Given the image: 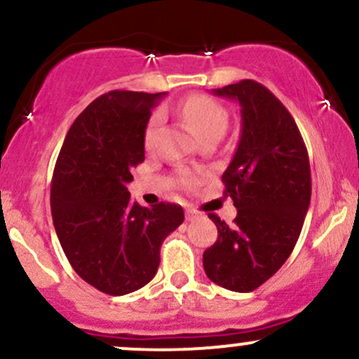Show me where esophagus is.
<instances>
[{"instance_id": "esophagus-1", "label": "esophagus", "mask_w": 359, "mask_h": 359, "mask_svg": "<svg viewBox=\"0 0 359 359\" xmlns=\"http://www.w3.org/2000/svg\"><path fill=\"white\" fill-rule=\"evenodd\" d=\"M201 214L196 211V209H192V208H189L187 211H185V219L187 221H194V219H197V217H199Z\"/></svg>"}]
</instances>
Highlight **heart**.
Returning a JSON list of instances; mask_svg holds the SVG:
<instances>
[{
    "instance_id": "heart-1",
    "label": "heart",
    "mask_w": 359,
    "mask_h": 359,
    "mask_svg": "<svg viewBox=\"0 0 359 359\" xmlns=\"http://www.w3.org/2000/svg\"><path fill=\"white\" fill-rule=\"evenodd\" d=\"M179 111L201 140L209 137L221 138L222 133L226 131V126H228V111H226L224 106L219 101L214 100V97L204 96V94H196V96L187 97L180 104ZM160 123H162V116L160 114H155L148 121L145 130L147 150H151L155 145ZM203 177L204 175L201 172L187 170V168H180L177 172V179H179L180 185H184V187H196L197 184H201Z\"/></svg>"
}]
</instances>
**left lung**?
Masks as SVG:
<instances>
[{
    "label": "left lung",
    "instance_id": "obj_1",
    "mask_svg": "<svg viewBox=\"0 0 359 359\" xmlns=\"http://www.w3.org/2000/svg\"><path fill=\"white\" fill-rule=\"evenodd\" d=\"M240 104L241 135L222 174L238 209L233 226L209 214L217 241L203 255L209 280L251 292L287 262L311 204V165L294 118L265 86L245 79L212 89Z\"/></svg>",
    "mask_w": 359,
    "mask_h": 359
}]
</instances>
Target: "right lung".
I'll use <instances>...</instances> for the list:
<instances>
[{
	"label": "right lung",
	"instance_id": "1",
	"mask_svg": "<svg viewBox=\"0 0 359 359\" xmlns=\"http://www.w3.org/2000/svg\"><path fill=\"white\" fill-rule=\"evenodd\" d=\"M165 94H102L72 123L53 168L50 208L62 250L82 280L108 295L147 285L163 240L184 221L179 204L143 208L126 187L145 160L151 109Z\"/></svg>",
	"mask_w": 359,
	"mask_h": 359
}]
</instances>
